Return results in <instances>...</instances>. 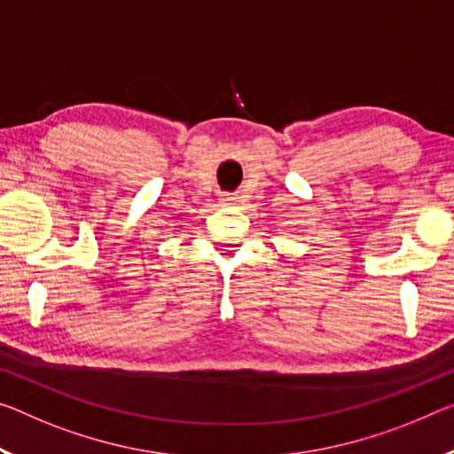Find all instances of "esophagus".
<instances>
[{
  "instance_id": "esophagus-1",
  "label": "esophagus",
  "mask_w": 454,
  "mask_h": 454,
  "mask_svg": "<svg viewBox=\"0 0 454 454\" xmlns=\"http://www.w3.org/2000/svg\"><path fill=\"white\" fill-rule=\"evenodd\" d=\"M222 204H224V206H228V204H232V198H222Z\"/></svg>"
}]
</instances>
